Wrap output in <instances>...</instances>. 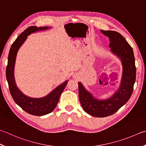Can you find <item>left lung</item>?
<instances>
[{"label":"left lung","mask_w":146,"mask_h":146,"mask_svg":"<svg viewBox=\"0 0 146 146\" xmlns=\"http://www.w3.org/2000/svg\"><path fill=\"white\" fill-rule=\"evenodd\" d=\"M109 38V47L113 54L120 58L123 65V75L119 89L110 98L98 100L78 82V95L85 112L97 117L112 115L128 102L132 94L136 79V67L131 46L121 34L113 31H103Z\"/></svg>","instance_id":"obj_1"}]
</instances>
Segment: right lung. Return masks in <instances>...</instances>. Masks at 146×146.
I'll use <instances>...</instances> for the list:
<instances>
[{
    "label": "right lung",
    "mask_w": 146,
    "mask_h": 146,
    "mask_svg": "<svg viewBox=\"0 0 146 146\" xmlns=\"http://www.w3.org/2000/svg\"><path fill=\"white\" fill-rule=\"evenodd\" d=\"M48 28V27H41L38 28L36 26H31L25 29L16 39L11 46L6 68V75L7 81L8 82L10 93L15 102L26 112L37 116L48 114L51 113L55 109L59 102L60 94L68 84V80L57 87L47 96L41 98H33L22 93L16 85L14 76L15 64L18 50L27 38V36L34 32L46 30Z\"/></svg>",
    "instance_id": "obj_1"
}]
</instances>
